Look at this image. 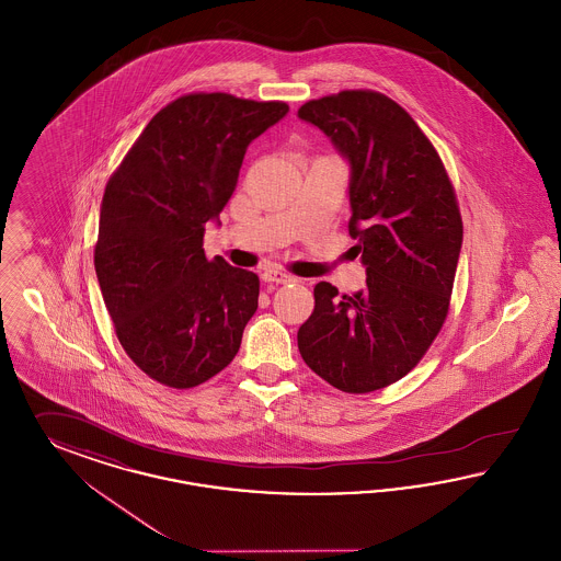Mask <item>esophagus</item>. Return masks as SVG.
<instances>
[{
    "mask_svg": "<svg viewBox=\"0 0 561 561\" xmlns=\"http://www.w3.org/2000/svg\"><path fill=\"white\" fill-rule=\"evenodd\" d=\"M263 282H267V284H291L294 277L288 275V273H284V271L271 267V270L263 271Z\"/></svg>",
    "mask_w": 561,
    "mask_h": 561,
    "instance_id": "34e87169",
    "label": "esophagus"
}]
</instances>
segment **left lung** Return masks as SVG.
<instances>
[{
    "mask_svg": "<svg viewBox=\"0 0 561 561\" xmlns=\"http://www.w3.org/2000/svg\"><path fill=\"white\" fill-rule=\"evenodd\" d=\"M298 116L351 162L348 233L367 271L351 296L314 286L298 351L337 390L374 392L404 378L447 319L463 240L455 187L426 134L380 91L309 100Z\"/></svg>",
    "mask_w": 561,
    "mask_h": 561,
    "instance_id": "8db88e82",
    "label": "left lung"
}]
</instances>
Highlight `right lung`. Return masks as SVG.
Returning a JSON list of instances; mask_svg holds the SVG:
<instances>
[{"label": "right lung", "instance_id": "obj_1", "mask_svg": "<svg viewBox=\"0 0 561 561\" xmlns=\"http://www.w3.org/2000/svg\"><path fill=\"white\" fill-rule=\"evenodd\" d=\"M286 102L187 93L158 111L106 183L93 265L135 365L194 388L240 351L259 275L204 254V225L231 198L248 146Z\"/></svg>", "mask_w": 561, "mask_h": 561}]
</instances>
